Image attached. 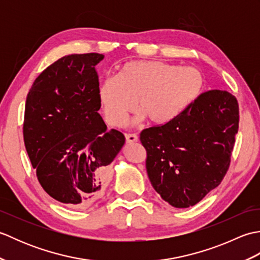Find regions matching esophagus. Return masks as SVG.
Returning <instances> with one entry per match:
<instances>
[{"instance_id": "obj_1", "label": "esophagus", "mask_w": 260, "mask_h": 260, "mask_svg": "<svg viewBox=\"0 0 260 260\" xmlns=\"http://www.w3.org/2000/svg\"><path fill=\"white\" fill-rule=\"evenodd\" d=\"M125 137H126L127 143H135V142H137V140H139V136H137L136 134H126Z\"/></svg>"}]
</instances>
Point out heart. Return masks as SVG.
Segmentation results:
<instances>
[{"mask_svg": "<svg viewBox=\"0 0 260 260\" xmlns=\"http://www.w3.org/2000/svg\"><path fill=\"white\" fill-rule=\"evenodd\" d=\"M206 86L201 70L157 60H134L124 63L116 76L104 78L98 98L109 125H124L127 115L140 110L136 120L148 118L165 125L179 118L194 104Z\"/></svg>", "mask_w": 260, "mask_h": 260, "instance_id": "obj_1", "label": "heart"}]
</instances>
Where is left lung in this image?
<instances>
[{"instance_id":"left-lung-1","label":"left lung","mask_w":260,"mask_h":260,"mask_svg":"<svg viewBox=\"0 0 260 260\" xmlns=\"http://www.w3.org/2000/svg\"><path fill=\"white\" fill-rule=\"evenodd\" d=\"M239 106L225 90H209L169 124L142 131L151 184L174 208L194 206L229 169Z\"/></svg>"}]
</instances>
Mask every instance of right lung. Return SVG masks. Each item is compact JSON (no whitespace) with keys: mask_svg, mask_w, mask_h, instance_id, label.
Segmentation results:
<instances>
[{"mask_svg":"<svg viewBox=\"0 0 260 260\" xmlns=\"http://www.w3.org/2000/svg\"><path fill=\"white\" fill-rule=\"evenodd\" d=\"M103 59L99 53L64 56L38 76L26 97L27 155L43 190L69 208L88 207L101 197L109 164L125 143L98 113L95 66Z\"/></svg>","mask_w":260,"mask_h":260,"instance_id":"1","label":"right lung"}]
</instances>
